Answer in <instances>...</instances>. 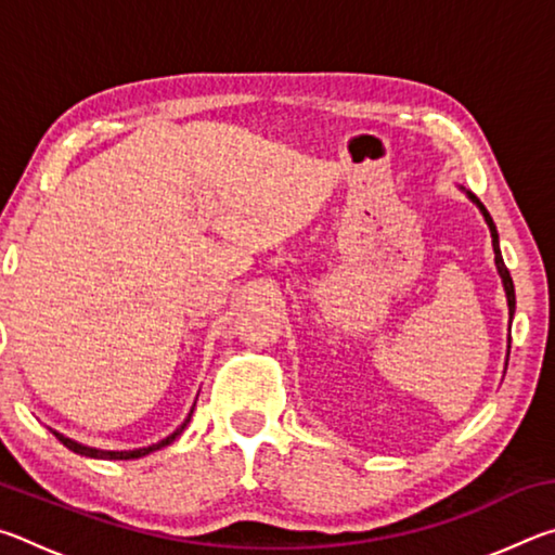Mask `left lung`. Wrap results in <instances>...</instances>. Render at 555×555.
Segmentation results:
<instances>
[{"label":"left lung","instance_id":"obj_1","mask_svg":"<svg viewBox=\"0 0 555 555\" xmlns=\"http://www.w3.org/2000/svg\"><path fill=\"white\" fill-rule=\"evenodd\" d=\"M460 191H463L469 201H473L477 208H480L482 218L487 222V228H490V234H492V249H494V264H496V274H500L502 279V286H504V294H506V306H509V327H512V321H514V311H516V296H514V281L509 276V269L504 267V259H502V251H500V234H496V228L494 222L490 218V212H487L485 205L477 201V195H473L469 191H465L463 185H460ZM509 350H512V335L506 337V362H509Z\"/></svg>","mask_w":555,"mask_h":555}]
</instances>
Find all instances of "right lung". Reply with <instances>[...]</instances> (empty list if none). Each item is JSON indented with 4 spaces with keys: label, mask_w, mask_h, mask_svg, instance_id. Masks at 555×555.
<instances>
[{
    "label": "right lung",
    "mask_w": 555,
    "mask_h": 555,
    "mask_svg": "<svg viewBox=\"0 0 555 555\" xmlns=\"http://www.w3.org/2000/svg\"><path fill=\"white\" fill-rule=\"evenodd\" d=\"M193 409H195V403L191 406V411H188V416L183 418V424L178 426L173 434H168L166 438H162L158 440V443H152V446H146V448H134V450H102V448H92V446H86V443H78V440H73V438H68V436H63V434H59V430H53V428H49L51 434L61 440V443L68 448V450H73V453H78V455H86V457H95V460H137V457H144V455H149V453H154V450H162V448H166V446H171L173 440L183 434V428L191 424V416H193Z\"/></svg>",
    "instance_id": "add662e5"
}]
</instances>
